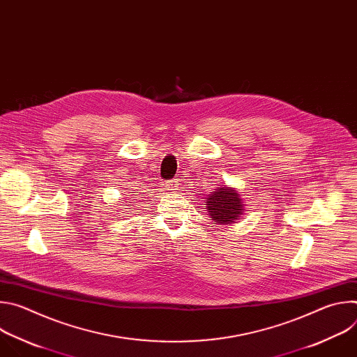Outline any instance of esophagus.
<instances>
[{
	"label": "esophagus",
	"instance_id": "obj_1",
	"mask_svg": "<svg viewBox=\"0 0 357 357\" xmlns=\"http://www.w3.org/2000/svg\"><path fill=\"white\" fill-rule=\"evenodd\" d=\"M165 188H167V190H169V192H175V190L179 189V183H178L176 179H171V181H167V182H165Z\"/></svg>",
	"mask_w": 357,
	"mask_h": 357
}]
</instances>
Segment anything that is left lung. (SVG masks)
I'll list each match as a JSON object with an SVG mask.
<instances>
[{
	"mask_svg": "<svg viewBox=\"0 0 357 357\" xmlns=\"http://www.w3.org/2000/svg\"><path fill=\"white\" fill-rule=\"evenodd\" d=\"M203 205H205L203 208L206 209L215 225L236 223L244 211L243 199L233 188L229 186H218L211 195H208Z\"/></svg>",
	"mask_w": 357,
	"mask_h": 357,
	"instance_id": "1",
	"label": "left lung"
}]
</instances>
